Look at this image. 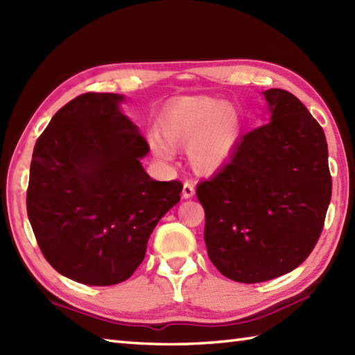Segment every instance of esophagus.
<instances>
[{
	"label": "esophagus",
	"instance_id": "1",
	"mask_svg": "<svg viewBox=\"0 0 355 355\" xmlns=\"http://www.w3.org/2000/svg\"><path fill=\"white\" fill-rule=\"evenodd\" d=\"M195 193V186L192 182H184L183 184V198H192Z\"/></svg>",
	"mask_w": 355,
	"mask_h": 355
}]
</instances>
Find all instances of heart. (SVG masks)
Instances as JSON below:
<instances>
[{
  "label": "heart",
  "instance_id": "1",
  "mask_svg": "<svg viewBox=\"0 0 355 355\" xmlns=\"http://www.w3.org/2000/svg\"><path fill=\"white\" fill-rule=\"evenodd\" d=\"M239 117L223 101L206 96L182 97L164 111L162 132L149 134V145L162 162L175 158L173 146H189L198 172H214L229 160L239 137Z\"/></svg>",
  "mask_w": 355,
  "mask_h": 355
}]
</instances>
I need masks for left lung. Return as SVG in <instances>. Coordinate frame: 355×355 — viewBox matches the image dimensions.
Segmentation results:
<instances>
[{"label":"left lung","instance_id":"1","mask_svg":"<svg viewBox=\"0 0 355 355\" xmlns=\"http://www.w3.org/2000/svg\"><path fill=\"white\" fill-rule=\"evenodd\" d=\"M263 96L270 122L247 132L230 160L197 186L209 258L243 284L290 273L310 256L333 187L318 120L285 89Z\"/></svg>","mask_w":355,"mask_h":355}]
</instances>
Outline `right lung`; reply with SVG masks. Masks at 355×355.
Here are the masks:
<instances>
[{"label":"right lung","mask_w":355,"mask_h":355,"mask_svg":"<svg viewBox=\"0 0 355 355\" xmlns=\"http://www.w3.org/2000/svg\"><path fill=\"white\" fill-rule=\"evenodd\" d=\"M122 101L85 93L64 105L36 140L30 164L27 215L37 245L53 268L85 285L126 281L183 189L143 169L149 145L122 114Z\"/></svg>","instance_id":"add662e5"}]
</instances>
